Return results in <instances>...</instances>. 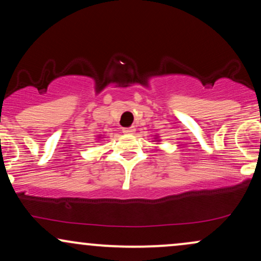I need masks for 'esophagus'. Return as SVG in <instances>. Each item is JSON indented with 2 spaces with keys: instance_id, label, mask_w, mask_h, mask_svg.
I'll use <instances>...</instances> for the list:
<instances>
[{
  "instance_id": "1",
  "label": "esophagus",
  "mask_w": 261,
  "mask_h": 261,
  "mask_svg": "<svg viewBox=\"0 0 261 261\" xmlns=\"http://www.w3.org/2000/svg\"><path fill=\"white\" fill-rule=\"evenodd\" d=\"M122 131H124V134L126 135H134L135 131H136V128H135V126H130V127H125Z\"/></svg>"
}]
</instances>
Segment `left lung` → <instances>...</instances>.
Masks as SVG:
<instances>
[{
	"label": "left lung",
	"mask_w": 261,
	"mask_h": 261,
	"mask_svg": "<svg viewBox=\"0 0 261 261\" xmlns=\"http://www.w3.org/2000/svg\"><path fill=\"white\" fill-rule=\"evenodd\" d=\"M155 141H156V142H161V140H159V137L158 136H155V139H154ZM156 144H158V143H156Z\"/></svg>",
	"instance_id": "1"
}]
</instances>
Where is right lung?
Instances as JSON below:
<instances>
[{
  "instance_id": "obj_1",
  "label": "right lung",
  "mask_w": 261,
  "mask_h": 261,
  "mask_svg": "<svg viewBox=\"0 0 261 261\" xmlns=\"http://www.w3.org/2000/svg\"><path fill=\"white\" fill-rule=\"evenodd\" d=\"M98 139H102V136H98Z\"/></svg>"
}]
</instances>
